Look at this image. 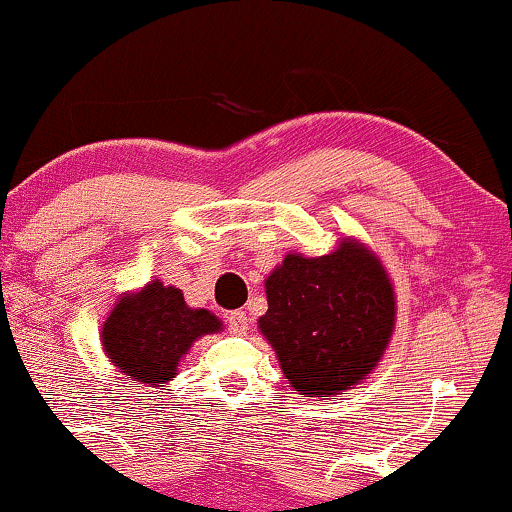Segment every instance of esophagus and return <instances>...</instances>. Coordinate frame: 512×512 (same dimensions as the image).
<instances>
[{
  "mask_svg": "<svg viewBox=\"0 0 512 512\" xmlns=\"http://www.w3.org/2000/svg\"><path fill=\"white\" fill-rule=\"evenodd\" d=\"M227 324H230L232 333H239V335L246 333L248 331V315L243 310H236L230 317H227Z\"/></svg>",
  "mask_w": 512,
  "mask_h": 512,
  "instance_id": "1",
  "label": "esophagus"
}]
</instances>
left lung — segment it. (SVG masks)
Instances as JSON below:
<instances>
[{
    "label": "left lung",
    "instance_id": "8db88e82",
    "mask_svg": "<svg viewBox=\"0 0 512 512\" xmlns=\"http://www.w3.org/2000/svg\"><path fill=\"white\" fill-rule=\"evenodd\" d=\"M259 331L305 398H335L365 379L395 326V292L379 257L354 239L331 255L292 253L266 278Z\"/></svg>",
    "mask_w": 512,
    "mask_h": 512
}]
</instances>
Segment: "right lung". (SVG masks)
Wrapping results in <instances>:
<instances>
[{"mask_svg": "<svg viewBox=\"0 0 512 512\" xmlns=\"http://www.w3.org/2000/svg\"><path fill=\"white\" fill-rule=\"evenodd\" d=\"M223 329L204 308H188L181 289L149 282L140 292L121 296L103 324V349L133 381L158 386L177 375L179 361L202 335Z\"/></svg>", "mask_w": 512, "mask_h": 512, "instance_id": "right-lung-1", "label": "right lung"}]
</instances>
